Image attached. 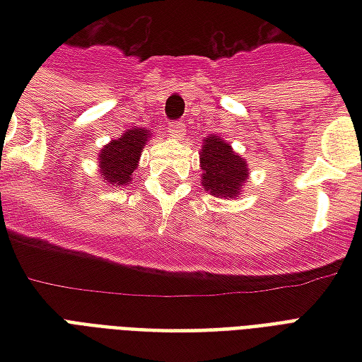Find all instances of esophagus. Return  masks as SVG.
Returning <instances> with one entry per match:
<instances>
[{"mask_svg":"<svg viewBox=\"0 0 362 362\" xmlns=\"http://www.w3.org/2000/svg\"><path fill=\"white\" fill-rule=\"evenodd\" d=\"M184 132H186L184 124H170L168 126V137H173V139H182L186 135Z\"/></svg>","mask_w":362,"mask_h":362,"instance_id":"34e87169","label":"esophagus"}]
</instances>
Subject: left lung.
<instances>
[{
  "label": "left lung",
  "mask_w": 362,
  "mask_h": 362,
  "mask_svg": "<svg viewBox=\"0 0 362 362\" xmlns=\"http://www.w3.org/2000/svg\"><path fill=\"white\" fill-rule=\"evenodd\" d=\"M202 186L213 197L238 199L250 178V168L243 155L221 135H207L199 151Z\"/></svg>",
  "instance_id": "1"
}]
</instances>
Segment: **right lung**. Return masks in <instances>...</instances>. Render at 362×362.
<instances>
[{
    "mask_svg": "<svg viewBox=\"0 0 362 362\" xmlns=\"http://www.w3.org/2000/svg\"><path fill=\"white\" fill-rule=\"evenodd\" d=\"M151 132L145 127H129L118 139L106 143L98 153V178L114 186L132 184V176L139 168L143 147L151 139Z\"/></svg>",
    "mask_w": 362,
    "mask_h": 362,
    "instance_id": "1",
    "label": "right lung"
}]
</instances>
